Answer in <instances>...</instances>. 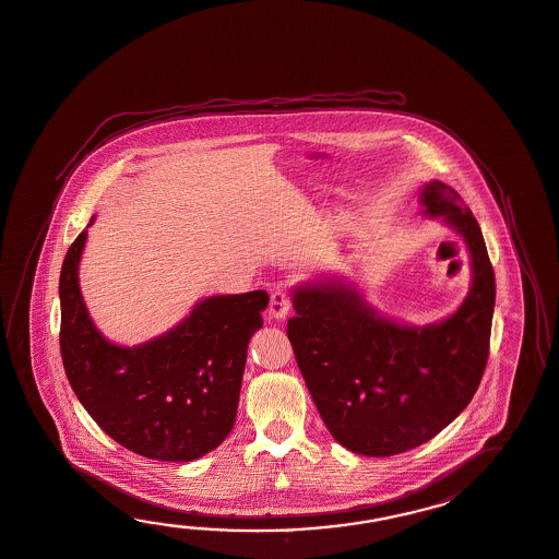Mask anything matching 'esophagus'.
Listing matches in <instances>:
<instances>
[{
	"mask_svg": "<svg viewBox=\"0 0 559 559\" xmlns=\"http://www.w3.org/2000/svg\"><path fill=\"white\" fill-rule=\"evenodd\" d=\"M270 318L273 320H284L289 312V296L284 289H275L270 298Z\"/></svg>",
	"mask_w": 559,
	"mask_h": 559,
	"instance_id": "esophagus-1",
	"label": "esophagus"
}]
</instances>
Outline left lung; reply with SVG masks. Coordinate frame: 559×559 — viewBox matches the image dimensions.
<instances>
[{
	"label": "left lung",
	"instance_id": "8db88e82",
	"mask_svg": "<svg viewBox=\"0 0 559 559\" xmlns=\"http://www.w3.org/2000/svg\"><path fill=\"white\" fill-rule=\"evenodd\" d=\"M420 203L467 243L473 282L453 316L399 324L340 280L292 294L287 337L301 377L330 435L352 453L390 456L430 441L471 403L489 358L495 273L479 223L444 182H427Z\"/></svg>",
	"mask_w": 559,
	"mask_h": 559
}]
</instances>
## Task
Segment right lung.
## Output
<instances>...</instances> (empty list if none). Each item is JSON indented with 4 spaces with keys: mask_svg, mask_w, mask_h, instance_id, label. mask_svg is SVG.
<instances>
[{
    "mask_svg": "<svg viewBox=\"0 0 559 559\" xmlns=\"http://www.w3.org/2000/svg\"><path fill=\"white\" fill-rule=\"evenodd\" d=\"M86 235L70 246L60 272L68 382L96 425L124 449L156 461H195L234 429L247 344L263 325L270 296L263 289L211 296L167 334L117 346L98 332L80 294Z\"/></svg>",
    "mask_w": 559,
    "mask_h": 559,
    "instance_id": "right-lung-1",
    "label": "right lung"
}]
</instances>
